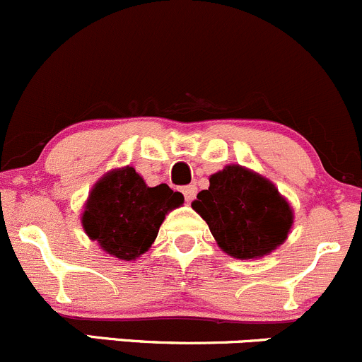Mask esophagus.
Returning <instances> with one entry per match:
<instances>
[{
  "label": "esophagus",
  "mask_w": 362,
  "mask_h": 362,
  "mask_svg": "<svg viewBox=\"0 0 362 362\" xmlns=\"http://www.w3.org/2000/svg\"><path fill=\"white\" fill-rule=\"evenodd\" d=\"M182 192H184L185 202L189 203L196 198V192H198V189H196V185H185V187L182 189Z\"/></svg>",
  "instance_id": "obj_1"
}]
</instances>
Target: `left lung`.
I'll list each match as a JSON object with an SVG mask.
<instances>
[{
  "label": "left lung",
  "mask_w": 362,
  "mask_h": 362,
  "mask_svg": "<svg viewBox=\"0 0 362 362\" xmlns=\"http://www.w3.org/2000/svg\"><path fill=\"white\" fill-rule=\"evenodd\" d=\"M222 252L235 259L272 254L289 236L294 211L273 182L240 164L210 175V187L192 202Z\"/></svg>",
  "instance_id": "obj_1"
}]
</instances>
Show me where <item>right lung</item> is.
<instances>
[{"instance_id":"obj_1","label":"right lung","mask_w":362,"mask_h":362,"mask_svg":"<svg viewBox=\"0 0 362 362\" xmlns=\"http://www.w3.org/2000/svg\"><path fill=\"white\" fill-rule=\"evenodd\" d=\"M182 203V192L166 184L148 187L133 166L115 168L93 185L80 221L101 250L134 261L151 249L166 215Z\"/></svg>"}]
</instances>
